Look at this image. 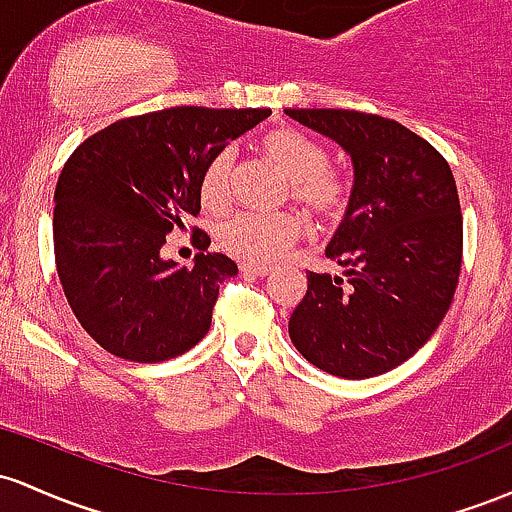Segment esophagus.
<instances>
[{
    "label": "esophagus",
    "instance_id": "1",
    "mask_svg": "<svg viewBox=\"0 0 512 512\" xmlns=\"http://www.w3.org/2000/svg\"><path fill=\"white\" fill-rule=\"evenodd\" d=\"M241 271H244V275H256V278H266V275L271 273V268H268V266H258V263H241Z\"/></svg>",
    "mask_w": 512,
    "mask_h": 512
}]
</instances>
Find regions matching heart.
Here are the masks:
<instances>
[{
	"instance_id": "1",
	"label": "heart",
	"mask_w": 512,
	"mask_h": 512,
	"mask_svg": "<svg viewBox=\"0 0 512 512\" xmlns=\"http://www.w3.org/2000/svg\"><path fill=\"white\" fill-rule=\"evenodd\" d=\"M258 152L278 166L287 179V195L304 215L319 225L341 220L350 200V181L338 166L329 164V152L307 132L297 128L266 130L256 140ZM234 152L217 149L205 162L198 179V198L208 210H222L229 200ZM304 222L297 215H254L237 212L217 227V241L227 254L246 263L278 261L302 237Z\"/></svg>"
}]
</instances>
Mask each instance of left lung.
Instances as JSON below:
<instances>
[{
	"mask_svg": "<svg viewBox=\"0 0 512 512\" xmlns=\"http://www.w3.org/2000/svg\"><path fill=\"white\" fill-rule=\"evenodd\" d=\"M353 159L355 186L326 256L346 278L307 271L290 338L329 375L365 380L406 363L433 336L462 271V210L445 157L392 118L285 108Z\"/></svg>",
	"mask_w": 512,
	"mask_h": 512,
	"instance_id": "1",
	"label": "left lung"
}]
</instances>
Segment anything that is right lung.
Segmentation results:
<instances>
[{"label":"right lung","mask_w":512,"mask_h":512,"mask_svg":"<svg viewBox=\"0 0 512 512\" xmlns=\"http://www.w3.org/2000/svg\"><path fill=\"white\" fill-rule=\"evenodd\" d=\"M271 108L174 106L120 118L70 154L55 186L53 244L62 290L82 329L132 363H164L210 331L237 263L193 229V266L164 261L171 229L198 217L200 171Z\"/></svg>","instance_id":"1"}]
</instances>
